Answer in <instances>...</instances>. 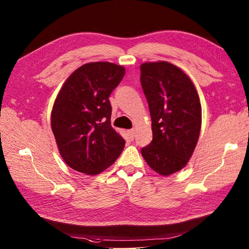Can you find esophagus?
Here are the masks:
<instances>
[{"mask_svg": "<svg viewBox=\"0 0 249 249\" xmlns=\"http://www.w3.org/2000/svg\"><path fill=\"white\" fill-rule=\"evenodd\" d=\"M128 134H129V137H130V139H134V137H136V130L134 129H130V130H128Z\"/></svg>", "mask_w": 249, "mask_h": 249, "instance_id": "34e87169", "label": "esophagus"}]
</instances>
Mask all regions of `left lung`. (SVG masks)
Returning a JSON list of instances; mask_svg holds the SVG:
<instances>
[{"mask_svg":"<svg viewBox=\"0 0 249 249\" xmlns=\"http://www.w3.org/2000/svg\"><path fill=\"white\" fill-rule=\"evenodd\" d=\"M141 84L151 116L153 139L142 148L152 170L171 175L186 167L201 128V105L188 75L167 61L141 65Z\"/></svg>","mask_w":249,"mask_h":249,"instance_id":"left-lung-1","label":"left lung"}]
</instances>
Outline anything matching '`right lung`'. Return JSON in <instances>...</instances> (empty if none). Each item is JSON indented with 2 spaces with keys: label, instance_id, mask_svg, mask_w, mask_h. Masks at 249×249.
Listing matches in <instances>:
<instances>
[{
  "label": "right lung",
  "instance_id": "1",
  "mask_svg": "<svg viewBox=\"0 0 249 249\" xmlns=\"http://www.w3.org/2000/svg\"><path fill=\"white\" fill-rule=\"evenodd\" d=\"M124 75V67L115 63H85L70 75L56 97L52 131L62 160L78 172L101 173L123 151L125 140L110 124L108 97Z\"/></svg>",
  "mask_w": 249,
  "mask_h": 249
}]
</instances>
